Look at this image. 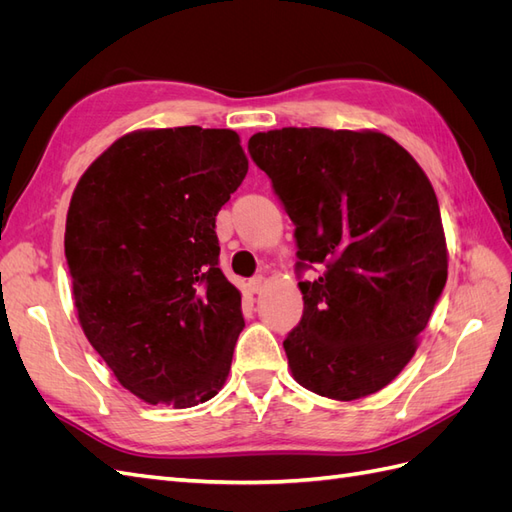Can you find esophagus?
Listing matches in <instances>:
<instances>
[{
  "mask_svg": "<svg viewBox=\"0 0 512 512\" xmlns=\"http://www.w3.org/2000/svg\"><path fill=\"white\" fill-rule=\"evenodd\" d=\"M247 288H250V292L258 294L262 288H265V277L258 275V277H252L250 282H247Z\"/></svg>",
  "mask_w": 512,
  "mask_h": 512,
  "instance_id": "esophagus-1",
  "label": "esophagus"
}]
</instances>
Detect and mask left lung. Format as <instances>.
<instances>
[{
	"mask_svg": "<svg viewBox=\"0 0 512 512\" xmlns=\"http://www.w3.org/2000/svg\"><path fill=\"white\" fill-rule=\"evenodd\" d=\"M294 224L303 318L284 339L292 378L352 401L393 382L416 352L448 275L436 192L376 130L282 128L247 143Z\"/></svg>",
	"mask_w": 512,
	"mask_h": 512,
	"instance_id": "1",
	"label": "left lung"
}]
</instances>
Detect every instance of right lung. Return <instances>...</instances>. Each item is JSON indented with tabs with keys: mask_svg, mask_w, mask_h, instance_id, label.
<instances>
[{
	"mask_svg": "<svg viewBox=\"0 0 512 512\" xmlns=\"http://www.w3.org/2000/svg\"><path fill=\"white\" fill-rule=\"evenodd\" d=\"M245 175L237 132L183 126L117 138L76 183L64 237L76 314L151 406L205 404L228 378L245 322L215 215Z\"/></svg>",
	"mask_w": 512,
	"mask_h": 512,
	"instance_id": "right-lung-1",
	"label": "right lung"
}]
</instances>
